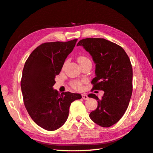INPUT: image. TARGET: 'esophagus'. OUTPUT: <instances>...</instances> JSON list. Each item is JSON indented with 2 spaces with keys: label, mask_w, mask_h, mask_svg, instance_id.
<instances>
[{
  "label": "esophagus",
  "mask_w": 153,
  "mask_h": 153,
  "mask_svg": "<svg viewBox=\"0 0 153 153\" xmlns=\"http://www.w3.org/2000/svg\"><path fill=\"white\" fill-rule=\"evenodd\" d=\"M82 98L85 100H88V98H88V96L85 94H82Z\"/></svg>",
  "instance_id": "obj_1"
}]
</instances>
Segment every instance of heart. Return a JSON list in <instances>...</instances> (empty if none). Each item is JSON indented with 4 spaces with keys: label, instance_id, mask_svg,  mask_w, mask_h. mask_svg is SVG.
Returning a JSON list of instances; mask_svg holds the SVG:
<instances>
[{
    "label": "heart",
    "instance_id": "b5f03b06",
    "mask_svg": "<svg viewBox=\"0 0 153 153\" xmlns=\"http://www.w3.org/2000/svg\"><path fill=\"white\" fill-rule=\"evenodd\" d=\"M87 61H91L90 60L88 59L87 57L85 56H80L78 57V62H79V64H82L85 62ZM85 82H80V81H77V80H74L71 82V86L75 89V90L79 91L82 89V84H84Z\"/></svg>",
    "mask_w": 153,
    "mask_h": 153
}]
</instances>
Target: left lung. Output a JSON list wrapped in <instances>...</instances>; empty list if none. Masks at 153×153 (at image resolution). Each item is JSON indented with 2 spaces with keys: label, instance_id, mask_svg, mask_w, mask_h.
<instances>
[{
  "label": "left lung",
  "instance_id": "obj_1",
  "mask_svg": "<svg viewBox=\"0 0 153 153\" xmlns=\"http://www.w3.org/2000/svg\"><path fill=\"white\" fill-rule=\"evenodd\" d=\"M77 46L89 52L96 64L92 89L104 91L101 99L94 94L88 95L98 101V106L89 117L99 126L110 127L123 116L131 99L133 69L130 60L121 47L103 38L84 39Z\"/></svg>",
  "mask_w": 153,
  "mask_h": 153
}]
</instances>
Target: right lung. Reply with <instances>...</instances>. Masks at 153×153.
Here are the masks:
<instances>
[{
  "label": "right lung",
  "instance_id": "1",
  "mask_svg": "<svg viewBox=\"0 0 153 153\" xmlns=\"http://www.w3.org/2000/svg\"><path fill=\"white\" fill-rule=\"evenodd\" d=\"M77 40L41 44L25 63L21 80L24 105L32 119L46 130L61 128L68 117L71 103L82 98L80 94H60L53 89L55 76L61 72Z\"/></svg>",
  "mask_w": 153,
  "mask_h": 153
}]
</instances>
